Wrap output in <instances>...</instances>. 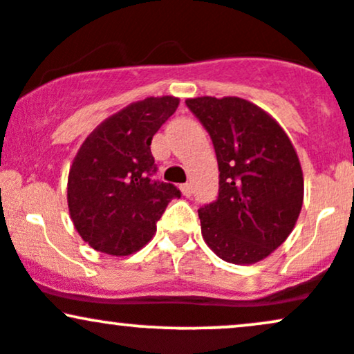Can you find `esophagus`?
Instances as JSON below:
<instances>
[{
	"label": "esophagus",
	"mask_w": 354,
	"mask_h": 354,
	"mask_svg": "<svg viewBox=\"0 0 354 354\" xmlns=\"http://www.w3.org/2000/svg\"><path fill=\"white\" fill-rule=\"evenodd\" d=\"M180 189H181L183 196H186V198H189L191 194H193V188H191L189 183H185V185H181Z\"/></svg>",
	"instance_id": "esophagus-1"
}]
</instances>
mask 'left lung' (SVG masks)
Listing matches in <instances>:
<instances>
[{"label": "left lung", "mask_w": 354, "mask_h": 354, "mask_svg": "<svg viewBox=\"0 0 354 354\" xmlns=\"http://www.w3.org/2000/svg\"><path fill=\"white\" fill-rule=\"evenodd\" d=\"M209 133L219 168L218 200L198 211L214 254L253 265L281 246L298 221L304 181L299 158L278 121L251 101L186 100Z\"/></svg>", "instance_id": "1"}]
</instances>
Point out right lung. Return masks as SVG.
Returning <instances> with one entry per match:
<instances>
[{
  "instance_id": "1",
  "label": "right lung",
  "mask_w": 354,
  "mask_h": 354,
  "mask_svg": "<svg viewBox=\"0 0 354 354\" xmlns=\"http://www.w3.org/2000/svg\"><path fill=\"white\" fill-rule=\"evenodd\" d=\"M180 98L149 96L106 118L80 146L68 174V209L93 250L128 256L151 241L156 223L181 193L153 181L151 140Z\"/></svg>"
}]
</instances>
